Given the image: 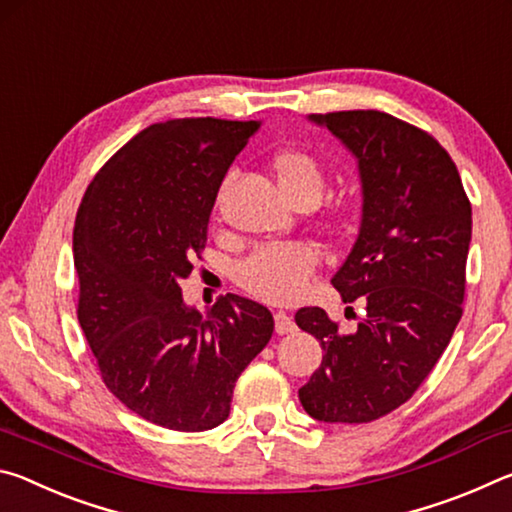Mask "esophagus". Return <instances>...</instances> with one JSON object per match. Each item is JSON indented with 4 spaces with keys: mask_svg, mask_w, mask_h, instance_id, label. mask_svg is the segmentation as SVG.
Returning <instances> with one entry per match:
<instances>
[{
    "mask_svg": "<svg viewBox=\"0 0 512 512\" xmlns=\"http://www.w3.org/2000/svg\"><path fill=\"white\" fill-rule=\"evenodd\" d=\"M275 318V332L277 334H289L296 329V323H293V318L287 314V311H275L273 314Z\"/></svg>",
    "mask_w": 512,
    "mask_h": 512,
    "instance_id": "esophagus-1",
    "label": "esophagus"
}]
</instances>
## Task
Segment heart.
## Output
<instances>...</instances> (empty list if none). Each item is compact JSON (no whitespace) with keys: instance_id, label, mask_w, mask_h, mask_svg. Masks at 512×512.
Wrapping results in <instances>:
<instances>
[{"instance_id":"obj_1","label":"heart","mask_w":512,"mask_h":512,"mask_svg":"<svg viewBox=\"0 0 512 512\" xmlns=\"http://www.w3.org/2000/svg\"><path fill=\"white\" fill-rule=\"evenodd\" d=\"M273 169L280 189L291 203L302 198L318 201L323 194L325 176L314 155L305 151H284L275 155ZM320 255L316 246L305 241H287L255 250L237 264L235 277L241 289L266 302H291L307 289L309 275L316 271Z\"/></svg>"}]
</instances>
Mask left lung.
<instances>
[{"instance_id": "left-lung-1", "label": "left lung", "mask_w": 512, "mask_h": 512, "mask_svg": "<svg viewBox=\"0 0 512 512\" xmlns=\"http://www.w3.org/2000/svg\"><path fill=\"white\" fill-rule=\"evenodd\" d=\"M357 158L361 225L332 284L366 318L341 332L325 309L296 323L323 348L298 397L320 422H370L418 391L463 316L472 205L449 153L429 133L379 110L309 115Z\"/></svg>"}]
</instances>
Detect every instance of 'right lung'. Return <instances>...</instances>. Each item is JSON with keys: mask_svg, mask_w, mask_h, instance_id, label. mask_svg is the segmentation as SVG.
Segmentation results:
<instances>
[{"mask_svg": "<svg viewBox=\"0 0 512 512\" xmlns=\"http://www.w3.org/2000/svg\"><path fill=\"white\" fill-rule=\"evenodd\" d=\"M259 126L192 117L144 128L103 164L76 214L79 323L103 384L164 429L219 427L239 375L271 341L259 302L228 293L201 314L180 289L225 173Z\"/></svg>", "mask_w": 512, "mask_h": 512, "instance_id": "1", "label": "right lung"}]
</instances>
